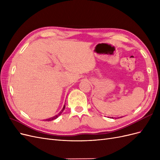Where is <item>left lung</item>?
Listing matches in <instances>:
<instances>
[{
    "mask_svg": "<svg viewBox=\"0 0 160 160\" xmlns=\"http://www.w3.org/2000/svg\"><path fill=\"white\" fill-rule=\"evenodd\" d=\"M115 119H116V118H115Z\"/></svg>",
    "mask_w": 160,
    "mask_h": 160,
    "instance_id": "left-lung-1",
    "label": "left lung"
}]
</instances>
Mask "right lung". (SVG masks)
<instances>
[{
  "mask_svg": "<svg viewBox=\"0 0 160 160\" xmlns=\"http://www.w3.org/2000/svg\"><path fill=\"white\" fill-rule=\"evenodd\" d=\"M65 105H64V107H63V108H62V109L61 111V112H59V113H58L57 115H56L55 116H54V117H52V118H49V119H45V121H48V122H49V121H52V120H54V119H57L58 117H59V116L62 113V111H64V109H65Z\"/></svg>",
  "mask_w": 160,
  "mask_h": 160,
  "instance_id": "1",
  "label": "right lung"
}]
</instances>
